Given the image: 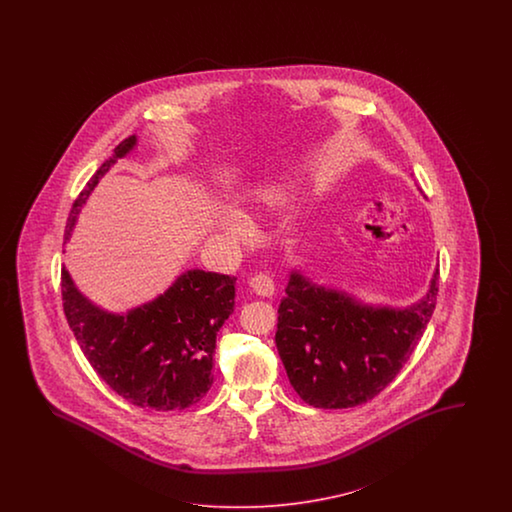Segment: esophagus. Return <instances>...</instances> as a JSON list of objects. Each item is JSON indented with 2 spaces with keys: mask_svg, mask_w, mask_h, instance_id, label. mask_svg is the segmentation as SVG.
Here are the masks:
<instances>
[{
  "mask_svg": "<svg viewBox=\"0 0 512 512\" xmlns=\"http://www.w3.org/2000/svg\"><path fill=\"white\" fill-rule=\"evenodd\" d=\"M251 289L261 296H272L276 291V285H274V279L266 274H255L251 281H249Z\"/></svg>",
  "mask_w": 512,
  "mask_h": 512,
  "instance_id": "esophagus-1",
  "label": "esophagus"
}]
</instances>
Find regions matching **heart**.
Segmentation results:
<instances>
[{
  "label": "heart",
  "mask_w": 512,
  "mask_h": 512,
  "mask_svg": "<svg viewBox=\"0 0 512 512\" xmlns=\"http://www.w3.org/2000/svg\"><path fill=\"white\" fill-rule=\"evenodd\" d=\"M285 189L283 186H268L263 189L264 199L276 201L279 197H283ZM219 229L227 234L229 238L238 240V242H246L253 234V225L249 221L248 216H244L238 208H225L219 216Z\"/></svg>",
  "instance_id": "1"
}]
</instances>
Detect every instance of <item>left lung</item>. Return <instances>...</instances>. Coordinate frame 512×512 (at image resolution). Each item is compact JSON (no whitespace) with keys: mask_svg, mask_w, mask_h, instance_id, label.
<instances>
[{"mask_svg":"<svg viewBox=\"0 0 512 512\" xmlns=\"http://www.w3.org/2000/svg\"><path fill=\"white\" fill-rule=\"evenodd\" d=\"M437 291L439 268L417 304L373 308L291 272L278 308L276 345L298 396L321 409L370 402L415 351Z\"/></svg>","mask_w":512,"mask_h":512,"instance_id":"1","label":"left lung"}]
</instances>
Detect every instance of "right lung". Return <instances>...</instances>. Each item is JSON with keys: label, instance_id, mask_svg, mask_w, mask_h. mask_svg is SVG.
<instances>
[{"label": "right lung", "instance_id": "obj_1", "mask_svg": "<svg viewBox=\"0 0 512 512\" xmlns=\"http://www.w3.org/2000/svg\"><path fill=\"white\" fill-rule=\"evenodd\" d=\"M135 144V135L122 140L82 189L65 242L93 187ZM234 283L225 274L187 270L163 295L118 315L92 304L63 266V311L84 357L116 394L142 409H186L214 383L216 336L234 311Z\"/></svg>", "mask_w": 512, "mask_h": 512}]
</instances>
